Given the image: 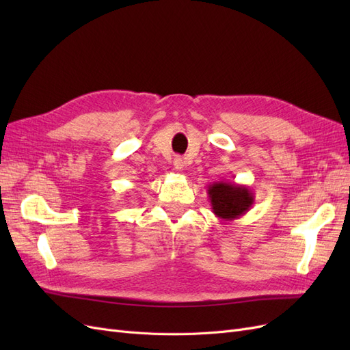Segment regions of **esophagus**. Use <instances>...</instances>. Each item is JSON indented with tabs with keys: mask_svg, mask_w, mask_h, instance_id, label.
<instances>
[{
	"mask_svg": "<svg viewBox=\"0 0 350 350\" xmlns=\"http://www.w3.org/2000/svg\"><path fill=\"white\" fill-rule=\"evenodd\" d=\"M174 166H175L176 171H183V169H184V161H183V157L176 156V157L174 159Z\"/></svg>",
	"mask_w": 350,
	"mask_h": 350,
	"instance_id": "esophagus-1",
	"label": "esophagus"
}]
</instances>
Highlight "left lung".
<instances>
[{
  "label": "left lung",
  "instance_id": "1",
  "mask_svg": "<svg viewBox=\"0 0 350 350\" xmlns=\"http://www.w3.org/2000/svg\"><path fill=\"white\" fill-rule=\"evenodd\" d=\"M207 194L216 217L225 221L245 215L254 204V193L250 187L237 183L217 181L208 185Z\"/></svg>",
  "mask_w": 350,
  "mask_h": 350
}]
</instances>
